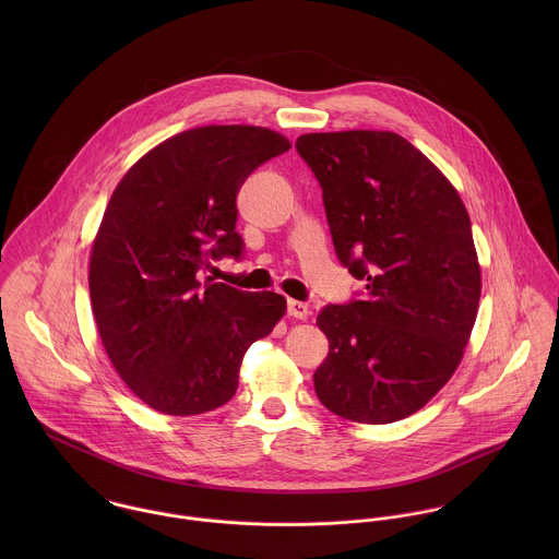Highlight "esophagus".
<instances>
[{
	"label": "esophagus",
	"instance_id": "esophagus-1",
	"mask_svg": "<svg viewBox=\"0 0 559 559\" xmlns=\"http://www.w3.org/2000/svg\"><path fill=\"white\" fill-rule=\"evenodd\" d=\"M288 317L299 320L308 319V317H310V308H308V304H304V301H295V299H288Z\"/></svg>",
	"mask_w": 559,
	"mask_h": 559
}]
</instances>
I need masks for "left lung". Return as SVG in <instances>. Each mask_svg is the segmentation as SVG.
Returning a JSON list of instances; mask_svg holds the SVG:
<instances>
[{
    "label": "left lung",
    "mask_w": 559,
    "mask_h": 559,
    "mask_svg": "<svg viewBox=\"0 0 559 559\" xmlns=\"http://www.w3.org/2000/svg\"><path fill=\"white\" fill-rule=\"evenodd\" d=\"M297 151L322 187L335 253L366 282L317 319L329 355L320 402L359 424L419 411L456 372L478 317L469 213L443 171L392 131L308 133Z\"/></svg>",
    "instance_id": "1"
}]
</instances>
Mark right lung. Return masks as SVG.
Here are the masks:
<instances>
[{
    "label": "right lung",
    "instance_id": "1",
    "mask_svg": "<svg viewBox=\"0 0 559 559\" xmlns=\"http://www.w3.org/2000/svg\"><path fill=\"white\" fill-rule=\"evenodd\" d=\"M290 142L264 127L182 131L118 182L90 253L100 342L127 388L165 415H200L237 394L247 348L286 314L277 293H242L200 269L239 258L237 193Z\"/></svg>",
    "mask_w": 559,
    "mask_h": 559
}]
</instances>
